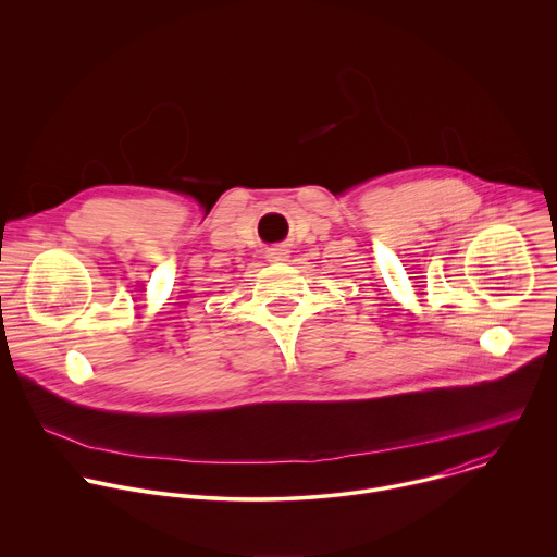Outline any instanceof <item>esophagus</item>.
<instances>
[{
	"mask_svg": "<svg viewBox=\"0 0 557 557\" xmlns=\"http://www.w3.org/2000/svg\"><path fill=\"white\" fill-rule=\"evenodd\" d=\"M290 258V251L286 245H275L267 251V260L269 262H286Z\"/></svg>",
	"mask_w": 557,
	"mask_h": 557,
	"instance_id": "34e87169",
	"label": "esophagus"
}]
</instances>
